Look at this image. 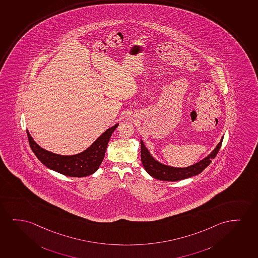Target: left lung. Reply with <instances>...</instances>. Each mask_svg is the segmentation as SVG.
<instances>
[{"instance_id":"left-lung-1","label":"left lung","mask_w":258,"mask_h":258,"mask_svg":"<svg viewBox=\"0 0 258 258\" xmlns=\"http://www.w3.org/2000/svg\"><path fill=\"white\" fill-rule=\"evenodd\" d=\"M223 137L221 142L218 144L216 148L212 151L211 154L205 157L204 159L192 164L191 166L185 168H177L161 164L151 156L147 148L145 147L144 142L141 140V160L143 163L145 171H147L151 177L163 181L182 180L184 178L194 177L195 175L200 174L204 171L209 164H211L212 159L216 157L218 151L221 149Z\"/></svg>"}]
</instances>
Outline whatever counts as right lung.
<instances>
[{
    "label": "right lung",
    "mask_w": 258,
    "mask_h": 258,
    "mask_svg": "<svg viewBox=\"0 0 258 258\" xmlns=\"http://www.w3.org/2000/svg\"><path fill=\"white\" fill-rule=\"evenodd\" d=\"M117 126L118 123L107 128L86 151L72 156L55 154L46 151L33 140L28 131L27 136L34 154L46 167L69 177H87L94 173L100 167L105 157L107 144Z\"/></svg>",
    "instance_id": "1"
}]
</instances>
